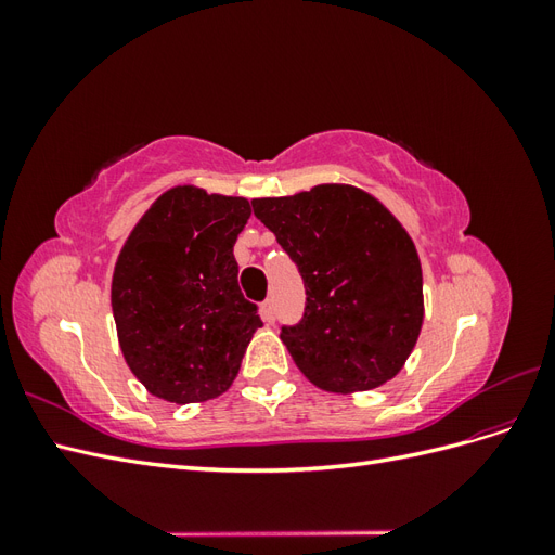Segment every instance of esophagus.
Listing matches in <instances>:
<instances>
[{"instance_id": "obj_1", "label": "esophagus", "mask_w": 555, "mask_h": 555, "mask_svg": "<svg viewBox=\"0 0 555 555\" xmlns=\"http://www.w3.org/2000/svg\"><path fill=\"white\" fill-rule=\"evenodd\" d=\"M261 317L266 324H273L275 322V306H273V298H268L261 304Z\"/></svg>"}]
</instances>
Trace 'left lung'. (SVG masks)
<instances>
[{"label": "left lung", "instance_id": "1", "mask_svg": "<svg viewBox=\"0 0 555 555\" xmlns=\"http://www.w3.org/2000/svg\"><path fill=\"white\" fill-rule=\"evenodd\" d=\"M251 208L306 282V314L280 335L298 371L338 396L393 379L424 324L422 261L408 229L345 182L251 198Z\"/></svg>", "mask_w": 555, "mask_h": 555}]
</instances>
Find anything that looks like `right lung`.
<instances>
[{
	"label": "right lung",
	"mask_w": 555,
	"mask_h": 555,
	"mask_svg": "<svg viewBox=\"0 0 555 555\" xmlns=\"http://www.w3.org/2000/svg\"><path fill=\"white\" fill-rule=\"evenodd\" d=\"M249 215L243 196L178 184L131 229L113 268L111 306L122 357L147 393L188 405L222 396L236 379L261 326L233 259Z\"/></svg>",
	"instance_id": "obj_1"
}]
</instances>
